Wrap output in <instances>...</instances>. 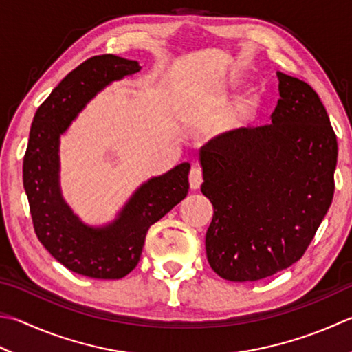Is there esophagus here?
I'll list each match as a JSON object with an SVG mask.
<instances>
[{
    "label": "esophagus",
    "instance_id": "34e87169",
    "mask_svg": "<svg viewBox=\"0 0 352 352\" xmlns=\"http://www.w3.org/2000/svg\"><path fill=\"white\" fill-rule=\"evenodd\" d=\"M188 181H190V188L191 190H199L202 185V170L193 167L190 170V176H188Z\"/></svg>",
    "mask_w": 352,
    "mask_h": 352
}]
</instances>
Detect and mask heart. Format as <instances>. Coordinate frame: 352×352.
<instances>
[{
  "instance_id": "heart-1",
  "label": "heart",
  "mask_w": 352,
  "mask_h": 352,
  "mask_svg": "<svg viewBox=\"0 0 352 352\" xmlns=\"http://www.w3.org/2000/svg\"><path fill=\"white\" fill-rule=\"evenodd\" d=\"M254 109V99L245 96L236 101L231 107L225 111L222 118L219 119L216 125V131L219 136H231L241 131L243 127H247L250 122L251 115Z\"/></svg>"
}]
</instances>
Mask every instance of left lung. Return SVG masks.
Masks as SVG:
<instances>
[{"instance_id":"8db88e82","label":"left lung","mask_w":352,"mask_h":352,"mask_svg":"<svg viewBox=\"0 0 352 352\" xmlns=\"http://www.w3.org/2000/svg\"><path fill=\"white\" fill-rule=\"evenodd\" d=\"M271 124L216 136L199 150L213 204L205 248L231 282H254L299 261L334 195L337 138L311 85L277 72Z\"/></svg>"}]
</instances>
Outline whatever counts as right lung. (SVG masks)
Masks as SVG:
<instances>
[{
  "mask_svg": "<svg viewBox=\"0 0 352 352\" xmlns=\"http://www.w3.org/2000/svg\"><path fill=\"white\" fill-rule=\"evenodd\" d=\"M141 70L116 55L94 56L65 76L33 118L23 164L33 228L44 248L65 268L94 279H121L142 253L148 228L185 199L190 164L139 185L113 221L95 227L65 202L59 184V139L82 109L113 81Z\"/></svg>",
  "mask_w": 352,
  "mask_h": 352,
  "instance_id": "1",
  "label": "right lung"
}]
</instances>
